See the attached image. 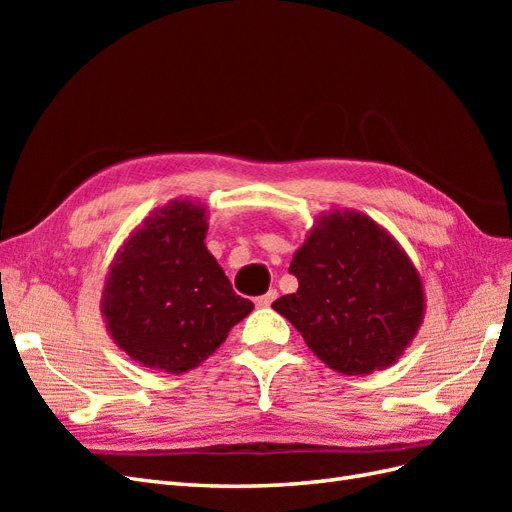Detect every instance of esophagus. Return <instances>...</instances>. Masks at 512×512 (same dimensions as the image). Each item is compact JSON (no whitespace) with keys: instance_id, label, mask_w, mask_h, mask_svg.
Masks as SVG:
<instances>
[{"instance_id":"esophagus-1","label":"esophagus","mask_w":512,"mask_h":512,"mask_svg":"<svg viewBox=\"0 0 512 512\" xmlns=\"http://www.w3.org/2000/svg\"><path fill=\"white\" fill-rule=\"evenodd\" d=\"M275 299H277V290L271 288L267 294H262V297H258L254 303H256V307H269Z\"/></svg>"}]
</instances>
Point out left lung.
Returning <instances> with one entry per match:
<instances>
[{"instance_id": "left-lung-1", "label": "left lung", "mask_w": 512, "mask_h": 512, "mask_svg": "<svg viewBox=\"0 0 512 512\" xmlns=\"http://www.w3.org/2000/svg\"><path fill=\"white\" fill-rule=\"evenodd\" d=\"M290 273L299 288L273 309L337 374L367 376L395 365L421 329V275L391 232L361 211L318 215Z\"/></svg>"}]
</instances>
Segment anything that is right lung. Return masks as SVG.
<instances>
[{"label": "right lung", "mask_w": 512, "mask_h": 512, "mask_svg": "<svg viewBox=\"0 0 512 512\" xmlns=\"http://www.w3.org/2000/svg\"><path fill=\"white\" fill-rule=\"evenodd\" d=\"M207 207L175 198L130 232L102 288L100 312L119 350L143 367L185 374L254 309L207 250Z\"/></svg>", "instance_id": "right-lung-1"}]
</instances>
